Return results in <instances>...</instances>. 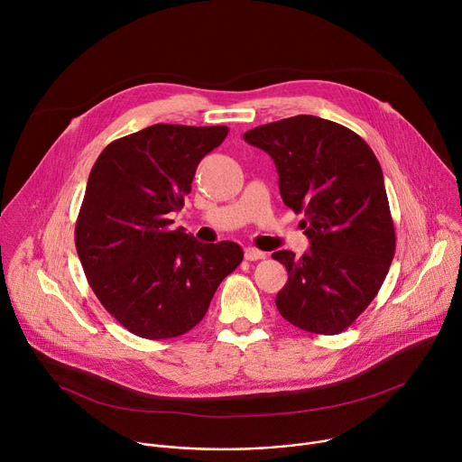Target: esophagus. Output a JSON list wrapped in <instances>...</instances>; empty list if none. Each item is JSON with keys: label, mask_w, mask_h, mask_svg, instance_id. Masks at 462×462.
Listing matches in <instances>:
<instances>
[{"label": "esophagus", "mask_w": 462, "mask_h": 462, "mask_svg": "<svg viewBox=\"0 0 462 462\" xmlns=\"http://www.w3.org/2000/svg\"><path fill=\"white\" fill-rule=\"evenodd\" d=\"M265 255H267L265 252H261L257 248H252V246L245 248V259H248V261H257V259H263Z\"/></svg>", "instance_id": "1"}]
</instances>
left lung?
I'll use <instances>...</instances> for the list:
<instances>
[{"label":"left lung","mask_w":462,"mask_h":462,"mask_svg":"<svg viewBox=\"0 0 462 462\" xmlns=\"http://www.w3.org/2000/svg\"><path fill=\"white\" fill-rule=\"evenodd\" d=\"M243 139L273 157L282 199L303 212L310 241L301 257L273 254L289 274L276 307L303 331L338 335L378 294L394 255L382 168L355 131L312 115L257 125Z\"/></svg>","instance_id":"obj_1"}]
</instances>
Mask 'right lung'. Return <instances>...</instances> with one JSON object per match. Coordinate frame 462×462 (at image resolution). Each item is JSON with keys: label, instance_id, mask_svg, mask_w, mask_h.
<instances>
[{"label": "right lung", "instance_id": "right-lung-1", "mask_svg": "<svg viewBox=\"0 0 462 462\" xmlns=\"http://www.w3.org/2000/svg\"><path fill=\"white\" fill-rule=\"evenodd\" d=\"M226 135V125L155 124L111 143L89 173L77 252L104 309L141 338L188 333L243 261L237 243L203 245L170 219Z\"/></svg>", "mask_w": 462, "mask_h": 462}]
</instances>
